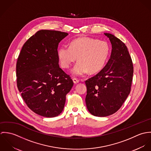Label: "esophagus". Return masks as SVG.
<instances>
[{
  "label": "esophagus",
  "instance_id": "obj_1",
  "mask_svg": "<svg viewBox=\"0 0 151 151\" xmlns=\"http://www.w3.org/2000/svg\"><path fill=\"white\" fill-rule=\"evenodd\" d=\"M73 82L74 84H77L80 82V80H78L77 78H73Z\"/></svg>",
  "mask_w": 151,
  "mask_h": 151
}]
</instances>
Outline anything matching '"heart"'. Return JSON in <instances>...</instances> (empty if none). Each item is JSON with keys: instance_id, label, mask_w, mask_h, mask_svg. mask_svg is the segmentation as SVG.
Returning <instances> with one entry per match:
<instances>
[{"instance_id": "heart-1", "label": "heart", "mask_w": 151, "mask_h": 151, "mask_svg": "<svg viewBox=\"0 0 151 151\" xmlns=\"http://www.w3.org/2000/svg\"><path fill=\"white\" fill-rule=\"evenodd\" d=\"M110 53L107 42L91 38H81L71 42L70 46H61L58 55L62 67L68 68L76 61L78 62L72 70L77 77L86 76L89 71L96 73L106 65Z\"/></svg>"}]
</instances>
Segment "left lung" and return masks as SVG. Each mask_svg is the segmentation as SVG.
I'll return each instance as SVG.
<instances>
[{
	"instance_id": "obj_1",
	"label": "left lung",
	"mask_w": 151,
	"mask_h": 151,
	"mask_svg": "<svg viewBox=\"0 0 151 151\" xmlns=\"http://www.w3.org/2000/svg\"><path fill=\"white\" fill-rule=\"evenodd\" d=\"M111 43L110 58L95 76L86 81V102L93 116L105 117L116 113L129 95L133 65L126 45L109 33L104 34Z\"/></svg>"
}]
</instances>
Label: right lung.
<instances>
[{"label": "right lung", "mask_w": 151, "mask_h": 151, "mask_svg": "<svg viewBox=\"0 0 151 151\" xmlns=\"http://www.w3.org/2000/svg\"><path fill=\"white\" fill-rule=\"evenodd\" d=\"M68 33L42 29L24 44L16 64L17 86L27 106L46 117L59 115L74 85L59 67L58 47Z\"/></svg>", "instance_id": "obj_1"}]
</instances>
